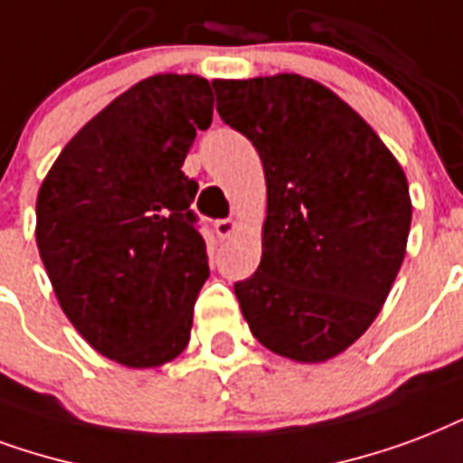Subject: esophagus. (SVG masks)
<instances>
[{
    "instance_id": "esophagus-1",
    "label": "esophagus",
    "mask_w": 463,
    "mask_h": 463,
    "mask_svg": "<svg viewBox=\"0 0 463 463\" xmlns=\"http://www.w3.org/2000/svg\"><path fill=\"white\" fill-rule=\"evenodd\" d=\"M213 231H216L218 238L225 240V238H231L232 232L238 231V223H235L232 218H221V221H216V223H213Z\"/></svg>"
}]
</instances>
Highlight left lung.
<instances>
[{
    "mask_svg": "<svg viewBox=\"0 0 463 463\" xmlns=\"http://www.w3.org/2000/svg\"><path fill=\"white\" fill-rule=\"evenodd\" d=\"M216 109L267 179L262 260L235 284L247 326L279 357L342 354L379 316L403 264L408 179L376 130L301 75L213 80Z\"/></svg>",
    "mask_w": 463,
    "mask_h": 463,
    "instance_id": "left-lung-1",
    "label": "left lung"
}]
</instances>
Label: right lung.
<instances>
[{"instance_id": "1", "label": "right lung", "mask_w": 463, "mask_h": 463, "mask_svg": "<svg viewBox=\"0 0 463 463\" xmlns=\"http://www.w3.org/2000/svg\"><path fill=\"white\" fill-rule=\"evenodd\" d=\"M213 118L199 75H153L62 147L35 201V242L67 320L106 359L153 369L192 337L206 242L182 172Z\"/></svg>"}]
</instances>
